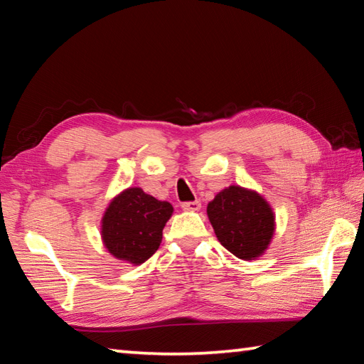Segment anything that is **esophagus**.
I'll return each instance as SVG.
<instances>
[{"instance_id": "esophagus-1", "label": "esophagus", "mask_w": 364, "mask_h": 364, "mask_svg": "<svg viewBox=\"0 0 364 364\" xmlns=\"http://www.w3.org/2000/svg\"><path fill=\"white\" fill-rule=\"evenodd\" d=\"M181 208L184 211H198L200 208H202V203L197 202V200H196V202H184L181 205Z\"/></svg>"}]
</instances>
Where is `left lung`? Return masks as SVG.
<instances>
[{"instance_id": "obj_1", "label": "left lung", "mask_w": 364, "mask_h": 364, "mask_svg": "<svg viewBox=\"0 0 364 364\" xmlns=\"http://www.w3.org/2000/svg\"><path fill=\"white\" fill-rule=\"evenodd\" d=\"M219 242L241 259L261 257L275 231L272 208L258 192L230 186L206 208Z\"/></svg>"}]
</instances>
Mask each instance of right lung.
Wrapping results in <instances>:
<instances>
[{"label":"right lung","instance_id":"add662e5","mask_svg":"<svg viewBox=\"0 0 364 364\" xmlns=\"http://www.w3.org/2000/svg\"><path fill=\"white\" fill-rule=\"evenodd\" d=\"M173 213L168 202L145 194L141 188H129L106 208L102 220V237L112 257L129 264H142L158 250L162 228Z\"/></svg>","mask_w":364,"mask_h":364}]
</instances>
